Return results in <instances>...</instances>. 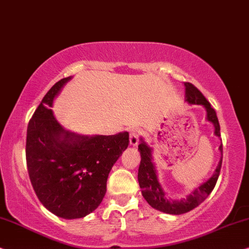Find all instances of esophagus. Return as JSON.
Here are the masks:
<instances>
[{
  "label": "esophagus",
  "mask_w": 249,
  "mask_h": 249,
  "mask_svg": "<svg viewBox=\"0 0 249 249\" xmlns=\"http://www.w3.org/2000/svg\"><path fill=\"white\" fill-rule=\"evenodd\" d=\"M140 135H141L140 130H138V128H132L130 131V144L133 145V147L138 145Z\"/></svg>",
  "instance_id": "esophagus-1"
}]
</instances>
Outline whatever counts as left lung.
<instances>
[{"mask_svg": "<svg viewBox=\"0 0 249 249\" xmlns=\"http://www.w3.org/2000/svg\"><path fill=\"white\" fill-rule=\"evenodd\" d=\"M185 86V101L191 105H201L206 109L207 112V121L213 123L215 128V135L220 138V124H218V119L216 116V112L210 102L206 100L203 93L198 90L195 85L191 83H184ZM220 151L223 152V148L222 144L220 145ZM139 151L141 155V161L140 166H139V173H138V180L140 188L142 189V196L148 204L155 210L164 212L167 214L173 215H180L184 214L187 212H190L194 208L203 203V201L208 197V195L213 191V189L216 184L218 175H220L221 166H222V158L218 163L216 170H215L214 174L208 178L206 182L200 184L199 187L195 189L190 195H188L185 198H182L180 200H173L168 198L165 194V191L161 188L160 183L158 181L157 171H156L155 164L152 163V149L141 139V143L139 144Z\"/></svg>", "mask_w": 249, "mask_h": 249, "instance_id": "left-lung-1", "label": "left lung"}]
</instances>
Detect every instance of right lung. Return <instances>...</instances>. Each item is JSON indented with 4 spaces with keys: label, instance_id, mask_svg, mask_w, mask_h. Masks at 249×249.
Returning <instances> with one entry per match:
<instances>
[{
    "label": "right lung",
    "instance_id": "1",
    "mask_svg": "<svg viewBox=\"0 0 249 249\" xmlns=\"http://www.w3.org/2000/svg\"><path fill=\"white\" fill-rule=\"evenodd\" d=\"M71 77L55 83L28 123L26 160L36 196L59 217L81 218L98 208L111 167L128 147V132L79 135L53 116V100Z\"/></svg>",
    "mask_w": 249,
    "mask_h": 249
}]
</instances>
